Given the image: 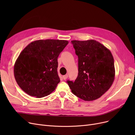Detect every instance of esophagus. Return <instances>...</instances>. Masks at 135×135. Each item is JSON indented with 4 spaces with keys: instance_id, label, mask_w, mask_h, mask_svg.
Here are the masks:
<instances>
[{
    "instance_id": "obj_1",
    "label": "esophagus",
    "mask_w": 135,
    "mask_h": 135,
    "mask_svg": "<svg viewBox=\"0 0 135 135\" xmlns=\"http://www.w3.org/2000/svg\"><path fill=\"white\" fill-rule=\"evenodd\" d=\"M68 76L67 74H66V75H63V78L64 80H66V79H67Z\"/></svg>"
}]
</instances>
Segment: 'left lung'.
I'll list each match as a JSON object with an SVG mask.
<instances>
[{
	"mask_svg": "<svg viewBox=\"0 0 135 135\" xmlns=\"http://www.w3.org/2000/svg\"><path fill=\"white\" fill-rule=\"evenodd\" d=\"M78 57V75L74 82L67 81L72 93L86 101L95 100L110 88L115 78L113 55L95 40H72Z\"/></svg>",
	"mask_w": 135,
	"mask_h": 135,
	"instance_id": "8db88e82",
	"label": "left lung"
}]
</instances>
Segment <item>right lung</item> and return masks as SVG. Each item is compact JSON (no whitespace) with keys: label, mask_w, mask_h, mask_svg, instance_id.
I'll return each mask as SVG.
<instances>
[{"label":"right lung","mask_w":135,"mask_h":135,"mask_svg":"<svg viewBox=\"0 0 135 135\" xmlns=\"http://www.w3.org/2000/svg\"><path fill=\"white\" fill-rule=\"evenodd\" d=\"M68 41L35 40L28 44L17 59L13 68L15 80L30 96L41 98L54 91L60 82L57 58Z\"/></svg>","instance_id":"obj_1"}]
</instances>
